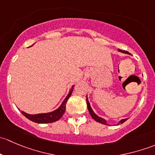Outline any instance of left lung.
I'll use <instances>...</instances> for the list:
<instances>
[{
    "label": "left lung",
    "instance_id": "1",
    "mask_svg": "<svg viewBox=\"0 0 155 155\" xmlns=\"http://www.w3.org/2000/svg\"><path fill=\"white\" fill-rule=\"evenodd\" d=\"M119 51H121V52H123V53H127V54H128V51H124V50H121V49H119ZM86 101H87V109H88L89 112H90L91 116L92 118H93L95 120V121H97V122L101 123V124H106V125H107V121H106V120H104V118H101V117L97 116V115L96 114H95L94 112V111L92 110L90 104H89L88 100H87V98L86 99ZM127 120V118H125V119H122V120H121V121H120V122H119V124H123V123H124V121H126Z\"/></svg>",
    "mask_w": 155,
    "mask_h": 155
}]
</instances>
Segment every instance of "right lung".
Returning <instances> with one entry per match:
<instances>
[{
  "label": "right lung",
  "instance_id": "1",
  "mask_svg": "<svg viewBox=\"0 0 155 155\" xmlns=\"http://www.w3.org/2000/svg\"><path fill=\"white\" fill-rule=\"evenodd\" d=\"M73 86L70 89V93L65 98L64 101L61 104V107L58 109L54 110V112H48V113L45 114H37V115H29V114L25 113L24 112H21V113L25 115L27 118H28L31 121H34L36 123H40V124H46V123H52L54 121H58L63 116L64 113L66 110V104L68 102V100L71 96V94L73 92Z\"/></svg>",
  "mask_w": 155,
  "mask_h": 155
}]
</instances>
